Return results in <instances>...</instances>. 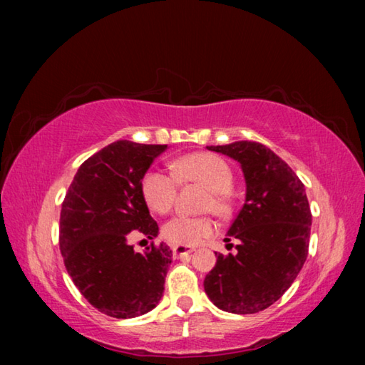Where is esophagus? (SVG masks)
I'll use <instances>...</instances> for the list:
<instances>
[{
	"label": "esophagus",
	"mask_w": 365,
	"mask_h": 365,
	"mask_svg": "<svg viewBox=\"0 0 365 365\" xmlns=\"http://www.w3.org/2000/svg\"><path fill=\"white\" fill-rule=\"evenodd\" d=\"M195 251V248H191V246H182V245H175L172 246V252H174L175 257H182V256H188L191 252Z\"/></svg>",
	"instance_id": "esophagus-1"
}]
</instances>
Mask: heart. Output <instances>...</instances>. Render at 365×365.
Segmentation results:
<instances>
[{"instance_id":"heart-1","label":"heart","mask_w":365,"mask_h":365,"mask_svg":"<svg viewBox=\"0 0 365 365\" xmlns=\"http://www.w3.org/2000/svg\"><path fill=\"white\" fill-rule=\"evenodd\" d=\"M174 174L170 172L151 169L141 180V193L148 207L158 214H168L174 206L178 182H195L209 190L205 200V209L225 215L230 211V190L233 174L230 165L224 159L209 153H193L183 156L174 164ZM214 222L207 215L187 217L175 215L163 227V235L172 245L193 246L214 233Z\"/></svg>"}]
</instances>
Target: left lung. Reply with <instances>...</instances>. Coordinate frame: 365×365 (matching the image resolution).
<instances>
[{"instance_id":"1","label":"left lung","mask_w":365,"mask_h":365,"mask_svg":"<svg viewBox=\"0 0 365 365\" xmlns=\"http://www.w3.org/2000/svg\"><path fill=\"white\" fill-rule=\"evenodd\" d=\"M207 150L238 160L246 200L227 232L240 242L237 255H217L205 292L222 311L256 314L282 298L306 262L312 214L304 185L285 160L256 141Z\"/></svg>"}]
</instances>
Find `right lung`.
<instances>
[{"label":"right lung","mask_w":365,"mask_h":365,"mask_svg":"<svg viewBox=\"0 0 365 365\" xmlns=\"http://www.w3.org/2000/svg\"><path fill=\"white\" fill-rule=\"evenodd\" d=\"M165 150L168 145L114 141L80 165L63 201L59 250L67 274L83 298L109 317L143 316L163 298L170 248L151 243L137 252L130 242L158 237L141 180Z\"/></svg>","instance_id":"add662e5"}]
</instances>
